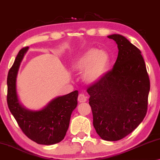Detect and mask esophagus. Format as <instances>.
I'll use <instances>...</instances> for the list:
<instances>
[{
	"label": "esophagus",
	"mask_w": 160,
	"mask_h": 160,
	"mask_svg": "<svg viewBox=\"0 0 160 160\" xmlns=\"http://www.w3.org/2000/svg\"><path fill=\"white\" fill-rule=\"evenodd\" d=\"M78 100L80 102H84L87 101V97L84 93H79L78 95Z\"/></svg>",
	"instance_id": "34e87169"
}]
</instances>
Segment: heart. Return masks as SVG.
Segmentation results:
<instances>
[{
	"label": "heart",
	"instance_id": "obj_1",
	"mask_svg": "<svg viewBox=\"0 0 160 160\" xmlns=\"http://www.w3.org/2000/svg\"><path fill=\"white\" fill-rule=\"evenodd\" d=\"M108 64V58L98 49H88L82 52L73 64L74 69L78 71H84V79L92 84L99 79L104 73Z\"/></svg>",
	"mask_w": 160,
	"mask_h": 160
}]
</instances>
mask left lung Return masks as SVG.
<instances>
[{
    "label": "left lung",
    "mask_w": 160,
    "mask_h": 160,
    "mask_svg": "<svg viewBox=\"0 0 160 160\" xmlns=\"http://www.w3.org/2000/svg\"><path fill=\"white\" fill-rule=\"evenodd\" d=\"M108 37L117 43V59L87 91L96 132L102 139L116 141L132 132L145 117L150 80L139 49L121 35Z\"/></svg>",
    "instance_id": "8db88e82"
}]
</instances>
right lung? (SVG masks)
Listing matches in <instances>:
<instances>
[{
  "instance_id": "add662e5",
  "label": "right lung",
  "mask_w": 160,
  "mask_h": 160,
  "mask_svg": "<svg viewBox=\"0 0 160 160\" xmlns=\"http://www.w3.org/2000/svg\"><path fill=\"white\" fill-rule=\"evenodd\" d=\"M28 47L19 50L7 76V104L22 131L38 144L52 145L64 138L71 115L77 106L78 91L52 100L42 110L32 111L19 104L16 92V77L20 62Z\"/></svg>"
}]
</instances>
